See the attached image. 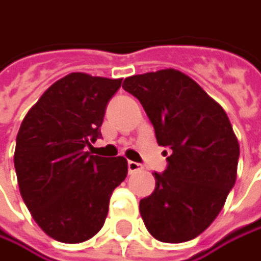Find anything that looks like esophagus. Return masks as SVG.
Here are the masks:
<instances>
[{"label": "esophagus", "mask_w": 261, "mask_h": 261, "mask_svg": "<svg viewBox=\"0 0 261 261\" xmlns=\"http://www.w3.org/2000/svg\"><path fill=\"white\" fill-rule=\"evenodd\" d=\"M128 173L129 174H133V173H136V171H139V170H142V165L141 164H138V162H133V161H128Z\"/></svg>", "instance_id": "obj_1"}]
</instances>
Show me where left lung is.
I'll return each instance as SVG.
<instances>
[{"mask_svg":"<svg viewBox=\"0 0 261 261\" xmlns=\"http://www.w3.org/2000/svg\"><path fill=\"white\" fill-rule=\"evenodd\" d=\"M142 103L158 144L168 147L167 170L139 202L148 232L165 243L202 234L219 216L237 177L240 148L225 110L179 70L129 76L122 84Z\"/></svg>","mask_w":261,"mask_h":261,"instance_id":"8db88e82","label":"left lung"}]
</instances>
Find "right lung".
Segmentation results:
<instances>
[{"label": "right lung", "mask_w": 261, "mask_h": 261, "mask_svg": "<svg viewBox=\"0 0 261 261\" xmlns=\"http://www.w3.org/2000/svg\"><path fill=\"white\" fill-rule=\"evenodd\" d=\"M122 79L70 73L48 87L16 136L15 170L22 200L39 228L81 243L103 226L110 197L128 173L122 156H93L108 100Z\"/></svg>", "instance_id": "obj_1"}]
</instances>
